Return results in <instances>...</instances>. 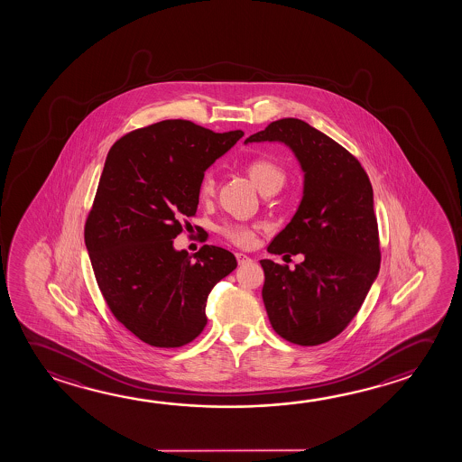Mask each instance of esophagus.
<instances>
[{"label": "esophagus", "mask_w": 462, "mask_h": 462, "mask_svg": "<svg viewBox=\"0 0 462 462\" xmlns=\"http://www.w3.org/2000/svg\"><path fill=\"white\" fill-rule=\"evenodd\" d=\"M236 258H237V263L245 264L252 262V258L250 256L245 255V254H236Z\"/></svg>", "instance_id": "esophagus-1"}]
</instances>
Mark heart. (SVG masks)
<instances>
[{
  "label": "heart",
  "mask_w": 462,
  "mask_h": 462,
  "mask_svg": "<svg viewBox=\"0 0 462 462\" xmlns=\"http://www.w3.org/2000/svg\"><path fill=\"white\" fill-rule=\"evenodd\" d=\"M245 171L249 175L252 183L255 184L256 188L260 190L266 189L272 184L284 183L286 180V171L279 165L278 162L268 159V157H256L252 161L245 163ZM213 194V178L210 173L200 178L199 183V196L202 199L210 198ZM260 229L258 225H244V223H225L220 227L221 235L225 236L226 239L235 242L237 245L242 247H249L255 242L256 231Z\"/></svg>",
  "instance_id": "1"
}]
</instances>
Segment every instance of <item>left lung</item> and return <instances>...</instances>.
I'll return each mask as SVG.
<instances>
[{
  "label": "left lung",
  "mask_w": 462,
  "mask_h": 462,
  "mask_svg": "<svg viewBox=\"0 0 462 462\" xmlns=\"http://www.w3.org/2000/svg\"><path fill=\"white\" fill-rule=\"evenodd\" d=\"M286 144L303 171V196L268 252L303 255L287 264L262 260L264 308L273 329L292 344L329 342L348 326L381 268L373 186L346 149L299 118H281L247 143Z\"/></svg>",
  "instance_id": "1"
}]
</instances>
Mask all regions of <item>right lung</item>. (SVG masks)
I'll return each mask as SVG.
<instances>
[{"mask_svg": "<svg viewBox=\"0 0 462 462\" xmlns=\"http://www.w3.org/2000/svg\"><path fill=\"white\" fill-rule=\"evenodd\" d=\"M244 136L189 120H163L110 147L85 244L112 315L144 344L176 348L207 324V297L236 270L229 250H176L181 221L198 212L199 183Z\"/></svg>", "mask_w": 462, "mask_h": 462, "instance_id": "obj_1", "label": "right lung"}]
</instances>
